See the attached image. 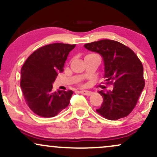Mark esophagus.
Returning <instances> with one entry per match:
<instances>
[{
    "instance_id": "34e87169",
    "label": "esophagus",
    "mask_w": 157,
    "mask_h": 157,
    "mask_svg": "<svg viewBox=\"0 0 157 157\" xmlns=\"http://www.w3.org/2000/svg\"><path fill=\"white\" fill-rule=\"evenodd\" d=\"M80 92L82 94L86 95V96H90L91 94H92V91H87V90H80Z\"/></svg>"
}]
</instances>
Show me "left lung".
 Returning <instances> with one entry per match:
<instances>
[{"mask_svg": "<svg viewBox=\"0 0 157 157\" xmlns=\"http://www.w3.org/2000/svg\"><path fill=\"white\" fill-rule=\"evenodd\" d=\"M84 47L102 56L104 78L108 83L113 84L112 90L98 91L103 102L97 112L110 120L128 116L145 86L141 61L130 48L111 40L89 43Z\"/></svg>", "mask_w": 157, "mask_h": 157, "instance_id": "left-lung-1", "label": "left lung"}]
</instances>
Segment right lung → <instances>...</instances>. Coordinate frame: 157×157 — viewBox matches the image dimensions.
Instances as JSON below:
<instances>
[{
    "label": "right lung",
    "instance_id": "obj_1",
    "mask_svg": "<svg viewBox=\"0 0 157 157\" xmlns=\"http://www.w3.org/2000/svg\"><path fill=\"white\" fill-rule=\"evenodd\" d=\"M76 45L52 44L39 48L21 68V87L25 101L38 116L53 117L66 109L73 94L69 91H52L58 73L63 71L69 52Z\"/></svg>",
    "mask_w": 157,
    "mask_h": 157
}]
</instances>
